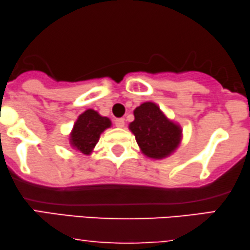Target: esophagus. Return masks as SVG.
<instances>
[{
    "instance_id": "esophagus-1",
    "label": "esophagus",
    "mask_w": 250,
    "mask_h": 250,
    "mask_svg": "<svg viewBox=\"0 0 250 250\" xmlns=\"http://www.w3.org/2000/svg\"><path fill=\"white\" fill-rule=\"evenodd\" d=\"M115 125H116V127H118V128H122V127H124V125H125V121L123 118H117V119H115Z\"/></svg>"
}]
</instances>
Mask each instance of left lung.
Returning <instances> with one entry per match:
<instances>
[{"label": "left lung", "mask_w": 250, "mask_h": 250, "mask_svg": "<svg viewBox=\"0 0 250 250\" xmlns=\"http://www.w3.org/2000/svg\"><path fill=\"white\" fill-rule=\"evenodd\" d=\"M133 113L134 121L129 123L128 128L145 156L163 160L177 150L183 140L181 126L168 119L156 103L144 102Z\"/></svg>", "instance_id": "8db88e82"}]
</instances>
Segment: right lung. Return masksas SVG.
Here are the masks:
<instances>
[{
  "label": "right lung",
  "mask_w": 250,
  "mask_h": 250,
  "mask_svg": "<svg viewBox=\"0 0 250 250\" xmlns=\"http://www.w3.org/2000/svg\"><path fill=\"white\" fill-rule=\"evenodd\" d=\"M109 127H111V121L108 117H103L93 109H87L79 115L70 133L71 147L78 153L90 155L100 135Z\"/></svg>",
  "instance_id": "1"
}]
</instances>
